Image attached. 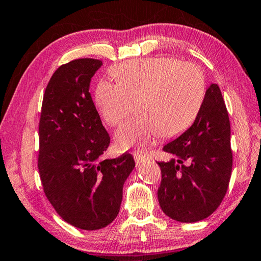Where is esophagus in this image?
<instances>
[{
  "label": "esophagus",
  "mask_w": 261,
  "mask_h": 261,
  "mask_svg": "<svg viewBox=\"0 0 261 261\" xmlns=\"http://www.w3.org/2000/svg\"><path fill=\"white\" fill-rule=\"evenodd\" d=\"M134 160H135V162H137V165H141V164H143V162H146L147 160H148V159L142 156V155H134Z\"/></svg>",
  "instance_id": "obj_1"
}]
</instances>
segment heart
<instances>
[{"mask_svg":"<svg viewBox=\"0 0 261 261\" xmlns=\"http://www.w3.org/2000/svg\"><path fill=\"white\" fill-rule=\"evenodd\" d=\"M116 84L100 81L95 105L109 126L116 127L133 112L139 116L124 123L115 134L119 149L135 147L146 152L161 137L180 135L198 115L206 93L202 70L191 62L155 56L138 59L112 70Z\"/></svg>","mask_w":261,"mask_h":261,"instance_id":"heart-1","label":"heart"}]
</instances>
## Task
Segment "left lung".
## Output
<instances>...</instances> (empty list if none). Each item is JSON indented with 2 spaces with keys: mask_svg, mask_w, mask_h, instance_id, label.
<instances>
[{
  "mask_svg": "<svg viewBox=\"0 0 261 261\" xmlns=\"http://www.w3.org/2000/svg\"><path fill=\"white\" fill-rule=\"evenodd\" d=\"M162 150L173 156L158 162L162 212L180 222L210 217L227 192L233 164L231 124L218 85L206 90L194 123Z\"/></svg>",
  "mask_w": 261,
  "mask_h": 261,
  "instance_id": "left-lung-1",
  "label": "left lung"
}]
</instances>
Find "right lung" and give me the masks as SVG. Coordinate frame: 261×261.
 <instances>
[{
	"label": "right lung",
	"mask_w": 261,
	"mask_h": 261,
	"mask_svg": "<svg viewBox=\"0 0 261 261\" xmlns=\"http://www.w3.org/2000/svg\"><path fill=\"white\" fill-rule=\"evenodd\" d=\"M102 61L77 59L60 66L43 94L37 159L43 192L74 227L95 231L111 224L135 162L129 153L105 159L111 138L89 93Z\"/></svg>",
	"instance_id": "1"
}]
</instances>
